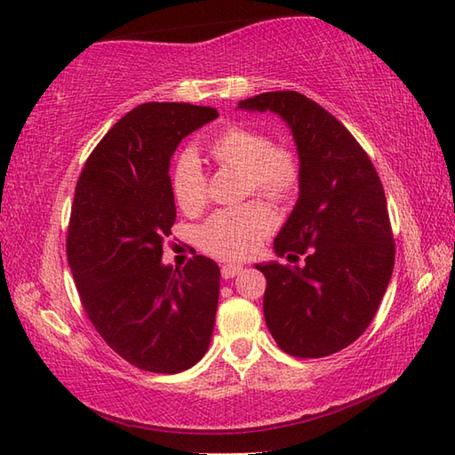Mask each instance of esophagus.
<instances>
[{"label":"esophagus","instance_id":"esophagus-1","mask_svg":"<svg viewBox=\"0 0 455 455\" xmlns=\"http://www.w3.org/2000/svg\"><path fill=\"white\" fill-rule=\"evenodd\" d=\"M240 272H243V266H238V264H225V266L220 267V274H222V277H225V279H233Z\"/></svg>","mask_w":455,"mask_h":455}]
</instances>
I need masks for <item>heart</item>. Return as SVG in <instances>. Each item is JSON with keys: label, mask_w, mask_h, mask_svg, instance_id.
Wrapping results in <instances>:
<instances>
[{"label": "heart", "mask_w": 455, "mask_h": 455, "mask_svg": "<svg viewBox=\"0 0 455 455\" xmlns=\"http://www.w3.org/2000/svg\"><path fill=\"white\" fill-rule=\"evenodd\" d=\"M207 152L219 168L243 172L244 196H262L287 203L301 186L303 166L299 152L285 142H272L266 132L230 124L209 142ZM173 199L186 212H197L207 203V173L191 150L181 152L172 168ZM275 228V212L266 201L254 199L240 207L220 209L197 230V243L207 254L222 259H244L254 254Z\"/></svg>", "instance_id": "1"}]
</instances>
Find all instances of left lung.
<instances>
[{
  "mask_svg": "<svg viewBox=\"0 0 455 455\" xmlns=\"http://www.w3.org/2000/svg\"><path fill=\"white\" fill-rule=\"evenodd\" d=\"M240 109L274 111L293 132L303 178L299 199L274 240L264 318L277 346L295 357H324L355 342L379 308L395 264L381 180L365 150L334 115L299 92H267Z\"/></svg>",
  "mask_w": 455,
  "mask_h": 455,
  "instance_id": "left-lung-1",
  "label": "left lung"
}]
</instances>
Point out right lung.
<instances>
[{
	"mask_svg": "<svg viewBox=\"0 0 455 455\" xmlns=\"http://www.w3.org/2000/svg\"><path fill=\"white\" fill-rule=\"evenodd\" d=\"M215 108L142 103L113 124L76 183L66 254L80 301L111 350L139 370L180 373L205 355L220 269L196 254L162 264L176 222L170 158Z\"/></svg>",
	"mask_w": 455,
	"mask_h": 455,
	"instance_id": "1",
	"label": "right lung"
}]
</instances>
